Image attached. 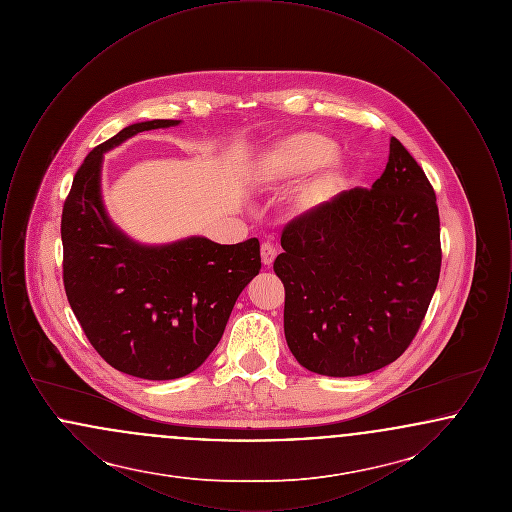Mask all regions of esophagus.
Instances as JSON below:
<instances>
[{
	"label": "esophagus",
	"instance_id": "34e87169",
	"mask_svg": "<svg viewBox=\"0 0 512 512\" xmlns=\"http://www.w3.org/2000/svg\"><path fill=\"white\" fill-rule=\"evenodd\" d=\"M274 259H276V247L270 244V242H263V245H261V261H263V265L270 267L274 263Z\"/></svg>",
	"mask_w": 512,
	"mask_h": 512
}]
</instances>
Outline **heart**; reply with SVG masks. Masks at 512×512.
I'll list each match as a JSON object with an SVG mask.
<instances>
[{
	"label": "heart",
	"instance_id": "b5f03b06",
	"mask_svg": "<svg viewBox=\"0 0 512 512\" xmlns=\"http://www.w3.org/2000/svg\"><path fill=\"white\" fill-rule=\"evenodd\" d=\"M336 151V144L318 132H297L268 151L261 171L268 182H286L320 169L311 184V194L320 199L332 194L343 182L345 169Z\"/></svg>",
	"mask_w": 512,
	"mask_h": 512
}]
</instances>
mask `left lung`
<instances>
[{
  "mask_svg": "<svg viewBox=\"0 0 512 512\" xmlns=\"http://www.w3.org/2000/svg\"><path fill=\"white\" fill-rule=\"evenodd\" d=\"M280 244L274 272L299 365L345 378L405 353L436 292L441 245L434 188L397 138L370 190L341 192L303 213Z\"/></svg>",
  "mask_w": 512,
  "mask_h": 512,
  "instance_id": "1",
  "label": "left lung"
}]
</instances>
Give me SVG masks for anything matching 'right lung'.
Masks as SVG:
<instances>
[{"instance_id": "right-lung-1", "label": "right lung", "mask_w": 512, "mask_h": 512, "mask_svg": "<svg viewBox=\"0 0 512 512\" xmlns=\"http://www.w3.org/2000/svg\"><path fill=\"white\" fill-rule=\"evenodd\" d=\"M136 122L88 153L63 205V282L74 317L99 355L144 380L182 378L217 347L238 295L261 270L259 240L220 245L190 236L146 245L109 219L101 197L103 153L144 130Z\"/></svg>"}]
</instances>
